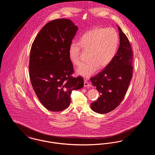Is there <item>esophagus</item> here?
Wrapping results in <instances>:
<instances>
[{"label":"esophagus","mask_w":155,"mask_h":155,"mask_svg":"<svg viewBox=\"0 0 155 155\" xmlns=\"http://www.w3.org/2000/svg\"><path fill=\"white\" fill-rule=\"evenodd\" d=\"M91 87V84H89L87 80L84 81V87Z\"/></svg>","instance_id":"esophagus-1"}]
</instances>
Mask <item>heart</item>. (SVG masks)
Here are the masks:
<instances>
[{
	"label": "heart",
	"mask_w": 155,
	"mask_h": 155,
	"mask_svg": "<svg viewBox=\"0 0 155 155\" xmlns=\"http://www.w3.org/2000/svg\"><path fill=\"white\" fill-rule=\"evenodd\" d=\"M119 37L113 28H96L85 34L80 43L73 42L68 48V57L75 66L81 64V48L89 52L88 61L77 70V74L87 78L95 74L99 68L107 66L114 58L118 49Z\"/></svg>",
	"instance_id": "1"
}]
</instances>
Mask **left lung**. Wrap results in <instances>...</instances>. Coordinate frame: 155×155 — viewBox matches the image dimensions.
<instances>
[{
    "label": "left lung",
    "mask_w": 155,
    "mask_h": 155,
    "mask_svg": "<svg viewBox=\"0 0 155 155\" xmlns=\"http://www.w3.org/2000/svg\"><path fill=\"white\" fill-rule=\"evenodd\" d=\"M120 46L110 64L91 78L92 85L100 94L91 104L92 110L104 114L115 109L125 96L133 77V51L130 42L118 26Z\"/></svg>",
    "instance_id": "left-lung-1"
}]
</instances>
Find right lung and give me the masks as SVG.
<instances>
[{
    "label": "right lung",
    "mask_w": 155,
    "mask_h": 155,
    "mask_svg": "<svg viewBox=\"0 0 155 155\" xmlns=\"http://www.w3.org/2000/svg\"><path fill=\"white\" fill-rule=\"evenodd\" d=\"M77 30L71 20L56 19L45 25L32 45L30 80L37 97L48 110L66 109L71 91L84 86L81 77L71 75L74 69L68 57V48Z\"/></svg>",
    "instance_id": "right-lung-1"
}]
</instances>
